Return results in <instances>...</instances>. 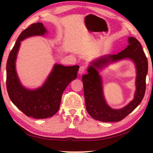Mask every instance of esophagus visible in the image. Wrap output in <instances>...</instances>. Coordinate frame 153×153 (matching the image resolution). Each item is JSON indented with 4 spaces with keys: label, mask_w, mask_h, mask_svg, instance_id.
Returning <instances> with one entry per match:
<instances>
[{
    "label": "esophagus",
    "mask_w": 153,
    "mask_h": 153,
    "mask_svg": "<svg viewBox=\"0 0 153 153\" xmlns=\"http://www.w3.org/2000/svg\"><path fill=\"white\" fill-rule=\"evenodd\" d=\"M86 66L84 65H82L80 66L79 69V71H78V73L79 74H83L85 72V71H86Z\"/></svg>",
    "instance_id": "1"
}]
</instances>
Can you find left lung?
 I'll use <instances>...</instances> for the list:
<instances>
[{
  "mask_svg": "<svg viewBox=\"0 0 153 153\" xmlns=\"http://www.w3.org/2000/svg\"><path fill=\"white\" fill-rule=\"evenodd\" d=\"M128 43L129 45L117 55H104L92 61L88 68V74L82 76L87 112L96 120L103 122L120 121L132 112L143 99L146 91L148 61L141 44L136 38L129 37ZM126 58L131 59L135 63L137 90L134 100L128 105L120 110H113L105 102L102 79L97 70L111 62Z\"/></svg>",
  "mask_w": 153,
  "mask_h": 153,
  "instance_id": "obj_1",
  "label": "left lung"
}]
</instances>
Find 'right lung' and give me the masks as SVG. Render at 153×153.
Listing matches in <instances>:
<instances>
[{
    "label": "right lung",
    "mask_w": 153,
    "mask_h": 153,
    "mask_svg": "<svg viewBox=\"0 0 153 153\" xmlns=\"http://www.w3.org/2000/svg\"><path fill=\"white\" fill-rule=\"evenodd\" d=\"M46 33L42 23L30 25L19 36L7 62V89L10 99L25 115L35 119L51 117L57 112L63 91L72 80L76 79L79 67L55 64L41 87L28 90L22 86L15 69L21 42L30 36H43Z\"/></svg>",
    "instance_id": "obj_1"
}]
</instances>
